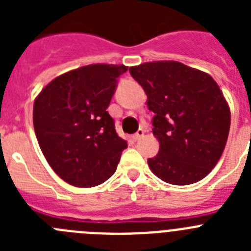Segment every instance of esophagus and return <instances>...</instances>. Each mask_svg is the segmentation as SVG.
I'll list each match as a JSON object with an SVG mask.
<instances>
[{"instance_id": "34e87169", "label": "esophagus", "mask_w": 251, "mask_h": 251, "mask_svg": "<svg viewBox=\"0 0 251 251\" xmlns=\"http://www.w3.org/2000/svg\"><path fill=\"white\" fill-rule=\"evenodd\" d=\"M143 136H145V129H143V128H139V129L133 134V138H134V141H139Z\"/></svg>"}]
</instances>
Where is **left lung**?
<instances>
[{
  "label": "left lung",
  "mask_w": 251,
  "mask_h": 251,
  "mask_svg": "<svg viewBox=\"0 0 251 251\" xmlns=\"http://www.w3.org/2000/svg\"><path fill=\"white\" fill-rule=\"evenodd\" d=\"M154 113L159 141L148 166L171 185H191L216 166L230 130V109L216 81L178 61H154L129 68Z\"/></svg>",
  "instance_id": "1"
}]
</instances>
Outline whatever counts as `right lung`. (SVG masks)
<instances>
[{"label":"right lung","instance_id":"add662e5","mask_svg":"<svg viewBox=\"0 0 251 251\" xmlns=\"http://www.w3.org/2000/svg\"><path fill=\"white\" fill-rule=\"evenodd\" d=\"M124 65L94 64L55 77L34 104V128L55 174L76 187L113 176L127 141L106 112Z\"/></svg>","mask_w":251,"mask_h":251}]
</instances>
